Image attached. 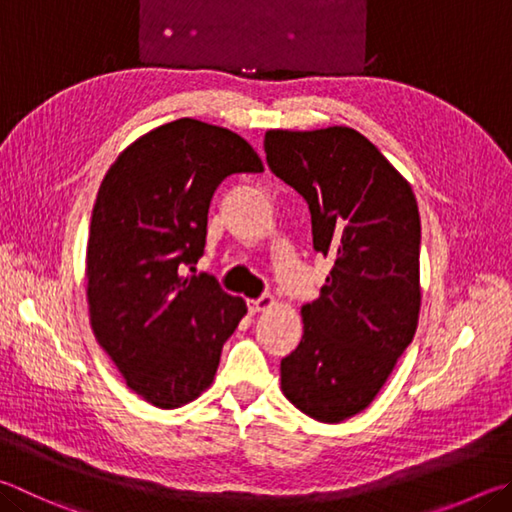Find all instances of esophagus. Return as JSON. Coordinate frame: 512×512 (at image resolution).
Instances as JSON below:
<instances>
[{
    "label": "esophagus",
    "instance_id": "esophagus-1",
    "mask_svg": "<svg viewBox=\"0 0 512 512\" xmlns=\"http://www.w3.org/2000/svg\"><path fill=\"white\" fill-rule=\"evenodd\" d=\"M273 304H275V297L273 295H262V297H257V300H248V309L253 311V313H259V311L271 309Z\"/></svg>",
    "mask_w": 512,
    "mask_h": 512
}]
</instances>
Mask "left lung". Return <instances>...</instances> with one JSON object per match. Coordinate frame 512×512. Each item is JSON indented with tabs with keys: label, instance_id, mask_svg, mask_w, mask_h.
Segmentation results:
<instances>
[{
	"label": "left lung",
	"instance_id": "8db88e82",
	"mask_svg": "<svg viewBox=\"0 0 512 512\" xmlns=\"http://www.w3.org/2000/svg\"><path fill=\"white\" fill-rule=\"evenodd\" d=\"M266 163L309 203L313 248L333 259L304 336L282 358L288 401L322 423L358 414L410 347L421 306L416 197L374 143L351 127L271 129Z\"/></svg>",
	"mask_w": 512,
	"mask_h": 512
}]
</instances>
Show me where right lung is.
<instances>
[{
	"label": "right lung",
	"mask_w": 512,
	"mask_h": 512,
	"mask_svg": "<svg viewBox=\"0 0 512 512\" xmlns=\"http://www.w3.org/2000/svg\"><path fill=\"white\" fill-rule=\"evenodd\" d=\"M264 172L230 129L179 118L118 156L100 183L87 244L91 327L129 389L161 410L190 403L246 315L215 275H183L206 248L208 210L230 174Z\"/></svg>",
	"instance_id": "1"
}]
</instances>
